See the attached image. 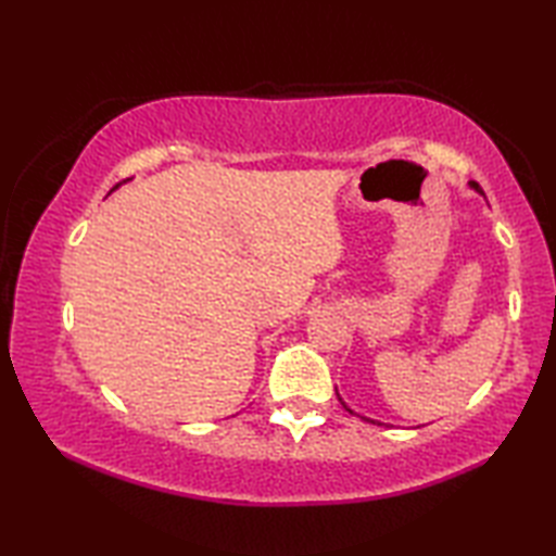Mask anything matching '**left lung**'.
Listing matches in <instances>:
<instances>
[{"label": "left lung", "instance_id": "obj_1", "mask_svg": "<svg viewBox=\"0 0 556 556\" xmlns=\"http://www.w3.org/2000/svg\"><path fill=\"white\" fill-rule=\"evenodd\" d=\"M470 188H476V191H478L480 195H485V193H482V188H480L476 181H470ZM337 396H339V394H337ZM339 401H341V396H339ZM341 406H344L349 413H353V410H351V408L344 404V401H341ZM361 418H363V420H370V418H365V416H361ZM372 422H375V420H372ZM377 425H382V422H377Z\"/></svg>", "mask_w": 556, "mask_h": 556}]
</instances>
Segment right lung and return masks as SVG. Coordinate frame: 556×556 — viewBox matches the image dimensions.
I'll return each mask as SVG.
<instances>
[{
  "mask_svg": "<svg viewBox=\"0 0 556 556\" xmlns=\"http://www.w3.org/2000/svg\"><path fill=\"white\" fill-rule=\"evenodd\" d=\"M114 188H119V184H116V186H114ZM114 188H112V191H114Z\"/></svg>",
  "mask_w": 556,
  "mask_h": 556,
  "instance_id": "add662e5",
  "label": "right lung"
}]
</instances>
